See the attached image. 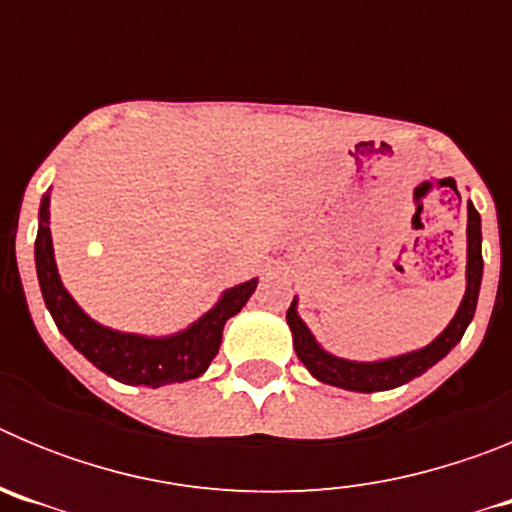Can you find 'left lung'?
Wrapping results in <instances>:
<instances>
[{
    "label": "left lung",
    "instance_id": "1",
    "mask_svg": "<svg viewBox=\"0 0 512 512\" xmlns=\"http://www.w3.org/2000/svg\"><path fill=\"white\" fill-rule=\"evenodd\" d=\"M467 295L461 300L459 310H456L454 320L449 323V328L443 330L441 336L433 343H428L420 351L413 354L395 356V359L384 361H348L338 359V356H330L328 351L315 343L312 333L307 330V325L302 323L300 315H297V300H292L287 310V323L292 330V341H295L297 359L307 366V372L315 379L325 384H333V387H343V390L354 392H379V390H392V387H400V384L410 382V379L420 377L423 372H428L433 364L449 354L451 348L461 341L467 325L472 323L474 310H477V297H479V284H482V220H479V212L474 210L472 202H467Z\"/></svg>",
    "mask_w": 512,
    "mask_h": 512
}]
</instances>
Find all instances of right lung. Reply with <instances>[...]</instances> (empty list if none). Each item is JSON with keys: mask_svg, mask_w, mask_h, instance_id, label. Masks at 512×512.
Listing matches in <instances>:
<instances>
[{"mask_svg": "<svg viewBox=\"0 0 512 512\" xmlns=\"http://www.w3.org/2000/svg\"><path fill=\"white\" fill-rule=\"evenodd\" d=\"M48 205H51V197H43L38 238H35V269H38L45 307L56 320L58 330L69 338L71 346L79 354L87 356L99 372L110 374L112 379L122 384L164 387V384L200 377L210 366V361L215 359L228 318H233L235 312H241L259 279L228 289L210 312H205L197 323L189 325L182 333H176V336L146 338L104 328V325L94 323L89 315H84L74 297L63 289L56 259H53Z\"/></svg>", "mask_w": 512, "mask_h": 512, "instance_id": "obj_1", "label": "right lung"}]
</instances>
